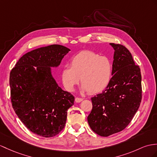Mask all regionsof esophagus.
I'll return each instance as SVG.
<instances>
[{"instance_id": "obj_1", "label": "esophagus", "mask_w": 157, "mask_h": 157, "mask_svg": "<svg viewBox=\"0 0 157 157\" xmlns=\"http://www.w3.org/2000/svg\"><path fill=\"white\" fill-rule=\"evenodd\" d=\"M83 99L82 98H78V97H76L75 98V102H81V101H82Z\"/></svg>"}]
</instances>
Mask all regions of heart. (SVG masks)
<instances>
[{"instance_id": "obj_1", "label": "heart", "mask_w": 157, "mask_h": 157, "mask_svg": "<svg viewBox=\"0 0 157 157\" xmlns=\"http://www.w3.org/2000/svg\"><path fill=\"white\" fill-rule=\"evenodd\" d=\"M112 69V63L108 57L92 51H82L72 59L71 67L66 66L63 68L61 78L68 91H74L80 79L82 91L95 94L107 86L111 78Z\"/></svg>"}]
</instances>
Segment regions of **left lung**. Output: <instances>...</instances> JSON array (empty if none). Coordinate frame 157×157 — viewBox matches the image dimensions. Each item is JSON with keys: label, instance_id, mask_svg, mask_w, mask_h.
I'll list each match as a JSON object with an SVG mask.
<instances>
[{"label": "left lung", "instance_id": "1", "mask_svg": "<svg viewBox=\"0 0 157 157\" xmlns=\"http://www.w3.org/2000/svg\"><path fill=\"white\" fill-rule=\"evenodd\" d=\"M114 48L112 78L102 93L91 98L93 109L87 117L97 135L109 136L122 131L131 123L142 99L141 74L131 53L123 45Z\"/></svg>", "mask_w": 157, "mask_h": 157}]
</instances>
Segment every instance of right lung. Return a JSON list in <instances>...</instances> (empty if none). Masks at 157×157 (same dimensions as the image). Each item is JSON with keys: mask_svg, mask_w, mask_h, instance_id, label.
<instances>
[{"mask_svg": "<svg viewBox=\"0 0 157 157\" xmlns=\"http://www.w3.org/2000/svg\"><path fill=\"white\" fill-rule=\"evenodd\" d=\"M71 50L59 44L26 53L10 73V98L15 113L28 129L52 137L64 128L75 97L63 90L52 75Z\"/></svg>", "mask_w": 157, "mask_h": 157, "instance_id": "right-lung-1", "label": "right lung"}]
</instances>
